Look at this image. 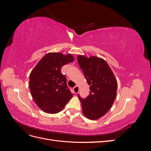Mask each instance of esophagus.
Wrapping results in <instances>:
<instances>
[{
    "mask_svg": "<svg viewBox=\"0 0 151 151\" xmlns=\"http://www.w3.org/2000/svg\"><path fill=\"white\" fill-rule=\"evenodd\" d=\"M79 88L78 86H76L75 88H74V92L75 94H77L79 93Z\"/></svg>",
    "mask_w": 151,
    "mask_h": 151,
    "instance_id": "1",
    "label": "esophagus"
}]
</instances>
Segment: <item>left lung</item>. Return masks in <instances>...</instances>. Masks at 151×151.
<instances>
[{"mask_svg":"<svg viewBox=\"0 0 151 151\" xmlns=\"http://www.w3.org/2000/svg\"><path fill=\"white\" fill-rule=\"evenodd\" d=\"M79 65L88 85L89 95L79 98L83 115L89 120L102 117L112 107L116 96L117 81L111 68L104 59L79 55Z\"/></svg>","mask_w":151,"mask_h":151,"instance_id":"left-lung-1","label":"left lung"}]
</instances>
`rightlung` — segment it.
<instances>
[{
	"mask_svg": "<svg viewBox=\"0 0 151 151\" xmlns=\"http://www.w3.org/2000/svg\"><path fill=\"white\" fill-rule=\"evenodd\" d=\"M74 60L70 53H47L29 75L30 92L36 105L45 113L54 114L62 110L72 98L67 89L66 77L62 74L63 65Z\"/></svg>",
	"mask_w": 151,
	"mask_h": 151,
	"instance_id": "add662e5",
	"label": "right lung"
}]
</instances>
